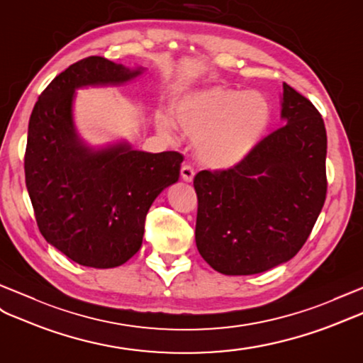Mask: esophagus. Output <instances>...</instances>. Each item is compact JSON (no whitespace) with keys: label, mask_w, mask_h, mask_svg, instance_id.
I'll return each mask as SVG.
<instances>
[{"label":"esophagus","mask_w":363,"mask_h":363,"mask_svg":"<svg viewBox=\"0 0 363 363\" xmlns=\"http://www.w3.org/2000/svg\"><path fill=\"white\" fill-rule=\"evenodd\" d=\"M180 174H182V179L184 182H192L194 180V175H196V172H194V167L191 164H183L182 169H180Z\"/></svg>","instance_id":"34e87169"}]
</instances>
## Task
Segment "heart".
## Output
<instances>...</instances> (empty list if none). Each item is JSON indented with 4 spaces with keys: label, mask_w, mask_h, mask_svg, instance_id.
Here are the masks:
<instances>
[{
    "label": "heart",
    "mask_w": 363,
    "mask_h": 363,
    "mask_svg": "<svg viewBox=\"0 0 363 363\" xmlns=\"http://www.w3.org/2000/svg\"><path fill=\"white\" fill-rule=\"evenodd\" d=\"M271 104L257 91L208 86L189 91L175 104V121L194 140L196 155L214 169L240 164L259 146L271 123ZM157 129L172 137L174 120L157 117Z\"/></svg>",
    "instance_id": "obj_1"
}]
</instances>
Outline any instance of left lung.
I'll return each instance as SVG.
<instances>
[{"mask_svg": "<svg viewBox=\"0 0 363 363\" xmlns=\"http://www.w3.org/2000/svg\"><path fill=\"white\" fill-rule=\"evenodd\" d=\"M280 115L285 126L264 137L240 164L194 179L197 250L226 276H251L293 259L323 208L322 115L286 83Z\"/></svg>", "mask_w": 363, "mask_h": 363, "instance_id": "obj_1", "label": "left lung"}]
</instances>
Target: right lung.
Masks as SVG:
<instances>
[{
	"mask_svg": "<svg viewBox=\"0 0 363 363\" xmlns=\"http://www.w3.org/2000/svg\"><path fill=\"white\" fill-rule=\"evenodd\" d=\"M143 70L84 58L52 79L30 115L24 172L35 218L48 243L83 267L126 263L154 200L179 182L182 154L137 151L128 141L92 147L75 128L77 89L121 86Z\"/></svg>",
	"mask_w": 363,
	"mask_h": 363,
	"instance_id": "right-lung-1",
	"label": "right lung"
}]
</instances>
